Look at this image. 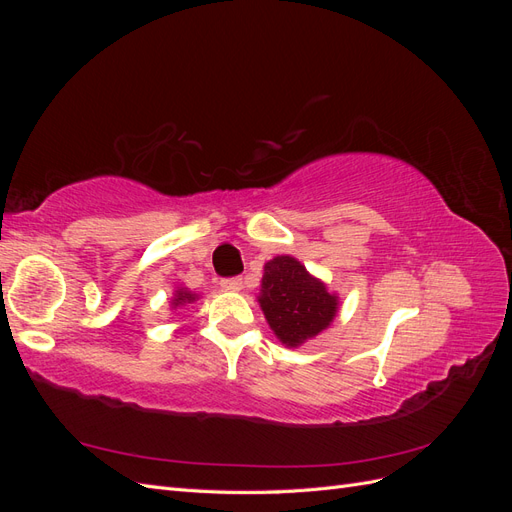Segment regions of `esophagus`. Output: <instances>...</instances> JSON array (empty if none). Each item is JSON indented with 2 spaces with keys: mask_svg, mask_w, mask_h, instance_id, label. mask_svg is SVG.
Instances as JSON below:
<instances>
[{
  "mask_svg": "<svg viewBox=\"0 0 512 512\" xmlns=\"http://www.w3.org/2000/svg\"><path fill=\"white\" fill-rule=\"evenodd\" d=\"M220 286L228 292H239L243 288V280L241 277H228V280H222Z\"/></svg>",
  "mask_w": 512,
  "mask_h": 512,
  "instance_id": "34e87169",
  "label": "esophagus"
}]
</instances>
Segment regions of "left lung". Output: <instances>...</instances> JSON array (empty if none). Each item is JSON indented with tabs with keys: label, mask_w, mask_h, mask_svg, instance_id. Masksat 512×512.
Returning a JSON list of instances; mask_svg holds the SVG:
<instances>
[{
	"label": "left lung",
	"mask_w": 512,
	"mask_h": 512,
	"mask_svg": "<svg viewBox=\"0 0 512 512\" xmlns=\"http://www.w3.org/2000/svg\"><path fill=\"white\" fill-rule=\"evenodd\" d=\"M258 303L282 344L297 348L333 322L339 299L297 258L275 256L265 265Z\"/></svg>",
	"instance_id": "8db88e82"
}]
</instances>
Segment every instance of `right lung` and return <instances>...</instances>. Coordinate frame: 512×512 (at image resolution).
Listing matches in <instances>:
<instances>
[{
	"instance_id": "obj_1",
	"label": "right lung",
	"mask_w": 512,
	"mask_h": 512,
	"mask_svg": "<svg viewBox=\"0 0 512 512\" xmlns=\"http://www.w3.org/2000/svg\"><path fill=\"white\" fill-rule=\"evenodd\" d=\"M196 297H198V294L190 292L188 288H177L175 290V297H173V303H170V305L179 307V305H185V303H194Z\"/></svg>"
}]
</instances>
